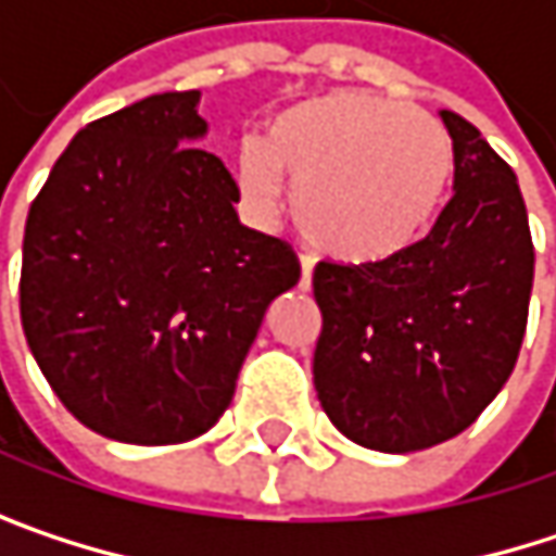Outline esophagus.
I'll return each instance as SVG.
<instances>
[{"label": "esophagus", "instance_id": "34e87169", "mask_svg": "<svg viewBox=\"0 0 556 556\" xmlns=\"http://www.w3.org/2000/svg\"><path fill=\"white\" fill-rule=\"evenodd\" d=\"M312 286V261L302 257V277H299V289H308Z\"/></svg>", "mask_w": 556, "mask_h": 556}]
</instances>
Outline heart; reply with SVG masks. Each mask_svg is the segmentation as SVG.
Returning <instances> with one entry per match:
<instances>
[{
    "mask_svg": "<svg viewBox=\"0 0 556 556\" xmlns=\"http://www.w3.org/2000/svg\"><path fill=\"white\" fill-rule=\"evenodd\" d=\"M454 176L447 128L425 109L374 92H328L282 109L264 141L235 154L241 208L274 222L295 189L302 238L344 264H377L415 244Z\"/></svg>",
    "mask_w": 556,
    "mask_h": 556,
    "instance_id": "b5f03b06",
    "label": "heart"
}]
</instances>
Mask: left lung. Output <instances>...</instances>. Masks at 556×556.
Masks as SVG:
<instances>
[{"mask_svg":"<svg viewBox=\"0 0 556 556\" xmlns=\"http://www.w3.org/2000/svg\"><path fill=\"white\" fill-rule=\"evenodd\" d=\"M454 195L434 228L377 264L315 267L321 308L315 392L351 441L408 454L434 447L496 399L515 370L534 244L511 167L457 112Z\"/></svg>","mask_w":556,"mask_h":556,"instance_id":"obj_1","label":"left lung"}]
</instances>
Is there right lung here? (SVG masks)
Listing matches in <instances>:
<instances>
[{"label":"right lung","mask_w":556,"mask_h":556,"mask_svg":"<svg viewBox=\"0 0 556 556\" xmlns=\"http://www.w3.org/2000/svg\"><path fill=\"white\" fill-rule=\"evenodd\" d=\"M199 89L89 122L28 208L22 328L66 412L125 444H179L231 405L267 305L299 282L238 222Z\"/></svg>","instance_id":"right-lung-1"}]
</instances>
